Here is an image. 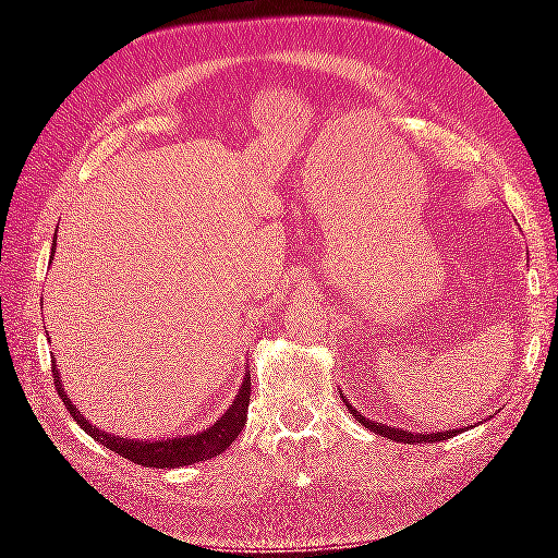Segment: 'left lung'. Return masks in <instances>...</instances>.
<instances>
[{"instance_id":"1","label":"left lung","mask_w":558,"mask_h":558,"mask_svg":"<svg viewBox=\"0 0 558 558\" xmlns=\"http://www.w3.org/2000/svg\"><path fill=\"white\" fill-rule=\"evenodd\" d=\"M342 401H344V405L349 409V413L354 415V418L362 423L364 428H369V430H374L376 436H381V438H386V440H396V442H409V446H415V442H438V440H448V438H452V436H458L460 430H440V433H411V430H399V428H391V426H386V423H381V426H376L374 421H369V418H364L362 413H359L352 403H349V399L347 396H342Z\"/></svg>"}]
</instances>
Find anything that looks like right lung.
Returning a JSON list of instances; mask_svg holds the SVG:
<instances>
[{
    "label": "right lung",
    "mask_w": 558,
    "mask_h": 558,
    "mask_svg": "<svg viewBox=\"0 0 558 558\" xmlns=\"http://www.w3.org/2000/svg\"><path fill=\"white\" fill-rule=\"evenodd\" d=\"M56 251V241L53 248ZM53 372V384L56 391H59L61 401L65 409L71 411L75 421L81 423V428L88 433L93 440H98L100 446L110 448L118 456L128 458L130 462H137L143 468H182V465H194L199 460H209L214 456H221V452L231 446V442L239 438V433L245 426V415H248V401H251V374L243 376V384L235 396L233 403L226 409L219 421L211 423L209 428L202 433H189V436H177V438H157V440H135V438H122L116 433H106L93 426L90 421L83 418V413L75 409L71 396L65 393L61 372L56 359L51 362Z\"/></svg>",
    "instance_id": "obj_1"
}]
</instances>
